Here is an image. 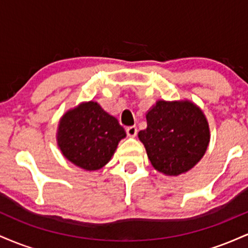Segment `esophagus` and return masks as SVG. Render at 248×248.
I'll use <instances>...</instances> for the list:
<instances>
[{
    "label": "esophagus",
    "mask_w": 248,
    "mask_h": 248,
    "mask_svg": "<svg viewBox=\"0 0 248 248\" xmlns=\"http://www.w3.org/2000/svg\"><path fill=\"white\" fill-rule=\"evenodd\" d=\"M127 132V135L130 136V138H134V136H136V134H138V127L136 126H129L126 129Z\"/></svg>",
    "instance_id": "34e87169"
}]
</instances>
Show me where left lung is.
I'll list each match as a JSON object with an SVG mask.
<instances>
[{
	"label": "left lung",
	"mask_w": 248,
	"mask_h": 248,
	"mask_svg": "<svg viewBox=\"0 0 248 248\" xmlns=\"http://www.w3.org/2000/svg\"><path fill=\"white\" fill-rule=\"evenodd\" d=\"M147 128L139 132L152 166L168 176L189 171L210 142L207 120L189 100H158L147 112Z\"/></svg>",
	"instance_id": "obj_1"
}]
</instances>
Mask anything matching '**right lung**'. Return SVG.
Listing matches in <instances>:
<instances>
[{
	"label": "right lung",
	"instance_id": "add662e5",
	"mask_svg": "<svg viewBox=\"0 0 248 248\" xmlns=\"http://www.w3.org/2000/svg\"><path fill=\"white\" fill-rule=\"evenodd\" d=\"M126 138L118 119L95 101L82 102L62 116L57 143L70 162L87 171L106 166L122 139Z\"/></svg>",
	"mask_w": 248,
	"mask_h": 248
}]
</instances>
